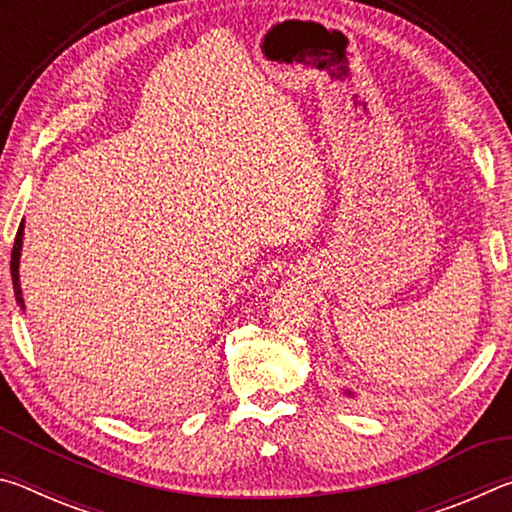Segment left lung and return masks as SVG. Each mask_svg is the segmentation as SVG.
Instances as JSON below:
<instances>
[{"label":"left lung","instance_id":"8db88e82","mask_svg":"<svg viewBox=\"0 0 512 512\" xmlns=\"http://www.w3.org/2000/svg\"><path fill=\"white\" fill-rule=\"evenodd\" d=\"M343 395H348V397H354V393L350 391V388H345V391H343Z\"/></svg>","mask_w":512,"mask_h":512}]
</instances>
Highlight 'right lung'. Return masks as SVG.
<instances>
[{
  "label": "right lung",
  "mask_w": 512,
  "mask_h": 512,
  "mask_svg": "<svg viewBox=\"0 0 512 512\" xmlns=\"http://www.w3.org/2000/svg\"><path fill=\"white\" fill-rule=\"evenodd\" d=\"M22 239H24V219L17 228L15 235V244H13V253H11V277H13V291H15V302L22 311L24 307V298H22V287H20V257H22ZM214 343V341H212Z\"/></svg>",
  "instance_id": "add662e5"
}]
</instances>
